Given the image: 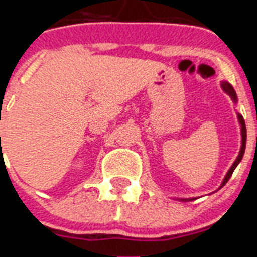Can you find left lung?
I'll list each match as a JSON object with an SVG mask.
<instances>
[{
  "label": "left lung",
  "instance_id": "obj_1",
  "mask_svg": "<svg viewBox=\"0 0 257 257\" xmlns=\"http://www.w3.org/2000/svg\"><path fill=\"white\" fill-rule=\"evenodd\" d=\"M220 86H221L222 91L225 92V94H228L229 96L231 97V100H233L235 104H237L238 97H237V94H235V91H234V88H233V86H231L229 82H221V83H220ZM237 117H238V122H239V126H240V138H242V140H240V149H239V153H238V157H237V158H235V161H234V162H233V165L230 166V169L228 170V172H226L225 178L222 179L221 185H220V187H219V189H220V188L224 187V185H225V184L228 183V180H229V179H230L231 174L234 172L235 167H237V166L239 165V162H240V161H242V158H243L244 149H246V139H247L246 123H244L243 117H242V115H240L239 113H237ZM193 199H194V198H188V199L187 198H185V199L180 198V201L187 202V201H193Z\"/></svg>",
  "mask_w": 257,
  "mask_h": 257
}]
</instances>
